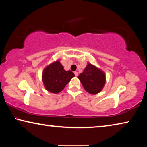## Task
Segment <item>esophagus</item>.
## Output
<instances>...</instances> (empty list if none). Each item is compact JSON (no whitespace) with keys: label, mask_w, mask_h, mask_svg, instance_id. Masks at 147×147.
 <instances>
[{"label":"esophagus","mask_w":147,"mask_h":147,"mask_svg":"<svg viewBox=\"0 0 147 147\" xmlns=\"http://www.w3.org/2000/svg\"><path fill=\"white\" fill-rule=\"evenodd\" d=\"M74 74H75V76H78V72L74 71Z\"/></svg>","instance_id":"obj_1"}]
</instances>
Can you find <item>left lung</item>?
<instances>
[{
    "label": "left lung",
    "mask_w": 147,
    "mask_h": 147,
    "mask_svg": "<svg viewBox=\"0 0 147 147\" xmlns=\"http://www.w3.org/2000/svg\"><path fill=\"white\" fill-rule=\"evenodd\" d=\"M85 90L91 94H96L102 90L106 84V74L96 66L88 63L82 73L78 76Z\"/></svg>",
    "instance_id": "1"
}]
</instances>
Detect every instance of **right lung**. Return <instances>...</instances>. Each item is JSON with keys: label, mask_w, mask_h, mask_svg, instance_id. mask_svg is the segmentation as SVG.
<instances>
[{"label": "right lung", "mask_w": 147, "mask_h": 147, "mask_svg": "<svg viewBox=\"0 0 147 147\" xmlns=\"http://www.w3.org/2000/svg\"><path fill=\"white\" fill-rule=\"evenodd\" d=\"M74 76L73 72L65 71L60 61L57 60L44 69L42 80L46 90L50 93L57 94L63 90Z\"/></svg>", "instance_id": "obj_1"}]
</instances>
